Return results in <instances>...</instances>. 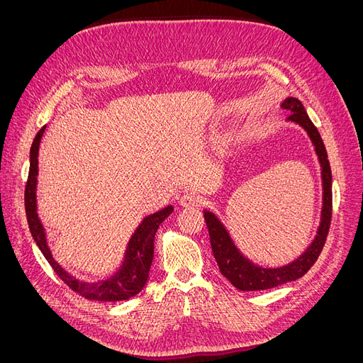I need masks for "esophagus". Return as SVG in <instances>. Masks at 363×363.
<instances>
[{
  "label": "esophagus",
  "mask_w": 363,
  "mask_h": 363,
  "mask_svg": "<svg viewBox=\"0 0 363 363\" xmlns=\"http://www.w3.org/2000/svg\"><path fill=\"white\" fill-rule=\"evenodd\" d=\"M201 196L196 195V194H183L180 196V206L186 207V208H192V207H199L201 204Z\"/></svg>",
  "instance_id": "34e87169"
}]
</instances>
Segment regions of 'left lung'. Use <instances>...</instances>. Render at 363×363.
<instances>
[{"label":"left lung","mask_w":363,"mask_h":363,"mask_svg":"<svg viewBox=\"0 0 363 363\" xmlns=\"http://www.w3.org/2000/svg\"><path fill=\"white\" fill-rule=\"evenodd\" d=\"M281 107L291 112L288 121L298 124L304 128L307 136L311 138L312 145L318 156V162L321 167V182H323V208H321V221L318 225L316 235L311 245L304 250L303 255H300L295 260H292L288 265L277 267V268H265L256 265L251 262L247 256L242 255L235 240L230 236L228 230L221 223L213 212L204 211V219L208 228V236H211V245L216 263L221 271L223 276L233 284L235 288L240 291H263L280 286L288 281H294L296 279L303 277L304 274L312 268L316 262L318 256L324 247L325 238L330 228V219H332V169L330 163L327 159V151L324 147V142L318 133L316 127L307 116L306 108L301 101L296 100L294 96H288L286 100L281 103Z\"/></svg>","instance_id":"left-lung-1"}]
</instances>
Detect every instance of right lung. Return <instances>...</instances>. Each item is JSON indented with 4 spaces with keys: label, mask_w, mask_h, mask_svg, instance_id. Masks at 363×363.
<instances>
[{
    "label": "right lung",
    "mask_w": 363,
    "mask_h": 363,
    "mask_svg": "<svg viewBox=\"0 0 363 363\" xmlns=\"http://www.w3.org/2000/svg\"><path fill=\"white\" fill-rule=\"evenodd\" d=\"M47 125H43L33 140L30 148V171H28V180L26 184V213L27 221L33 239H35L36 245L45 256L52 269L56 271L57 276L68 284V286L80 294L87 300L94 301H123L135 296L144 289L145 283L148 280L150 268L155 257V236L159 225L167 219L172 211V206H167L162 211L148 215L135 230L131 235L127 248L124 260L121 263L118 271L106 280L100 281H82L72 277L68 271H65L59 263L54 260L51 250L47 242V233L43 228L40 219L38 216V203H36V186H38V156H39V145L43 131Z\"/></svg>",
    "instance_id": "1"
}]
</instances>
